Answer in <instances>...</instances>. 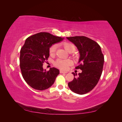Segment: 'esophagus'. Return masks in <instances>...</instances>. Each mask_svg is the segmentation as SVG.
Listing matches in <instances>:
<instances>
[{
	"mask_svg": "<svg viewBox=\"0 0 122 122\" xmlns=\"http://www.w3.org/2000/svg\"><path fill=\"white\" fill-rule=\"evenodd\" d=\"M60 73H67V72H65L64 71H62V70H60Z\"/></svg>",
	"mask_w": 122,
	"mask_h": 122,
	"instance_id": "34e87169",
	"label": "esophagus"
}]
</instances>
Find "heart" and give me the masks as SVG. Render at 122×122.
<instances>
[{"mask_svg":"<svg viewBox=\"0 0 122 122\" xmlns=\"http://www.w3.org/2000/svg\"><path fill=\"white\" fill-rule=\"evenodd\" d=\"M65 49L69 53L73 52L75 50V46L73 44L69 42H65L62 44ZM57 49V46L56 45H53L51 46L49 49V53L51 56H53L56 53ZM72 64V61L69 60H61L58 59L54 62V65L56 67L60 69L66 70L67 69L68 66Z\"/></svg>","mask_w":122,"mask_h":122,"instance_id":"1","label":"heart"}]
</instances>
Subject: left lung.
<instances>
[{
  "label": "left lung",
  "instance_id": "left-lung-1",
  "mask_svg": "<svg viewBox=\"0 0 122 122\" xmlns=\"http://www.w3.org/2000/svg\"><path fill=\"white\" fill-rule=\"evenodd\" d=\"M74 44L80 53L79 65L76 69H80L82 72L72 73L74 76L68 86L72 91L79 95L86 94L97 84L103 71L104 58L101 47L94 40L84 36L67 37Z\"/></svg>",
  "mask_w": 122,
  "mask_h": 122
}]
</instances>
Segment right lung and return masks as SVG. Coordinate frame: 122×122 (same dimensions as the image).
Listing matches in <instances>:
<instances>
[{"mask_svg":"<svg viewBox=\"0 0 122 122\" xmlns=\"http://www.w3.org/2000/svg\"><path fill=\"white\" fill-rule=\"evenodd\" d=\"M64 39L48 32H41L29 36L20 50V67L24 80L34 89L43 91L53 84L60 71L50 68L46 71L43 64L49 56L52 44Z\"/></svg>","mask_w":122,"mask_h":122,"instance_id":"1","label":"right lung"}]
</instances>
